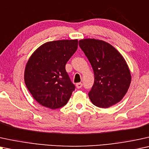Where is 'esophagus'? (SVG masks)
Masks as SVG:
<instances>
[{
	"mask_svg": "<svg viewBox=\"0 0 149 149\" xmlns=\"http://www.w3.org/2000/svg\"><path fill=\"white\" fill-rule=\"evenodd\" d=\"M82 84L81 82L77 83V84H76V87L78 88H82Z\"/></svg>",
	"mask_w": 149,
	"mask_h": 149,
	"instance_id": "esophagus-1",
	"label": "esophagus"
}]
</instances>
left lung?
I'll return each mask as SVG.
<instances>
[{
	"label": "left lung",
	"instance_id": "obj_1",
	"mask_svg": "<svg viewBox=\"0 0 149 149\" xmlns=\"http://www.w3.org/2000/svg\"><path fill=\"white\" fill-rule=\"evenodd\" d=\"M79 45L94 71L95 82L88 93L91 102L102 108L117 104L131 83V73L124 58L114 47L102 40L82 39Z\"/></svg>",
	"mask_w": 149,
	"mask_h": 149
}]
</instances>
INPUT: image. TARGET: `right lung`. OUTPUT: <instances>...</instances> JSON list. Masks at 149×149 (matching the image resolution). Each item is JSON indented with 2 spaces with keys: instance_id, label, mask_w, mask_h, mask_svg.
I'll return each instance as SVG.
<instances>
[{
  "instance_id": "1",
  "label": "right lung",
  "mask_w": 149,
  "mask_h": 149,
  "mask_svg": "<svg viewBox=\"0 0 149 149\" xmlns=\"http://www.w3.org/2000/svg\"><path fill=\"white\" fill-rule=\"evenodd\" d=\"M78 41L58 40L41 45L28 61L24 82L33 98L43 106L60 108L67 104L76 86L65 69Z\"/></svg>"
}]
</instances>
